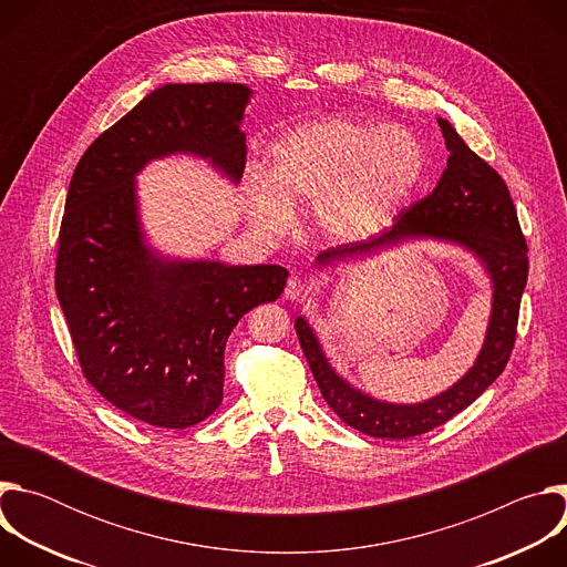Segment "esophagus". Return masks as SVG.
<instances>
[{"label": "esophagus", "mask_w": 567, "mask_h": 567, "mask_svg": "<svg viewBox=\"0 0 567 567\" xmlns=\"http://www.w3.org/2000/svg\"><path fill=\"white\" fill-rule=\"evenodd\" d=\"M307 293H309V285L305 280H300L298 276H291L287 280V287H285V298L287 300H302Z\"/></svg>", "instance_id": "obj_1"}]
</instances>
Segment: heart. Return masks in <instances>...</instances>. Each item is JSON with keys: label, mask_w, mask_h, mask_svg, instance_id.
Listing matches in <instances>:
<instances>
[{"label": "heart", "mask_w": 567, "mask_h": 567, "mask_svg": "<svg viewBox=\"0 0 567 567\" xmlns=\"http://www.w3.org/2000/svg\"><path fill=\"white\" fill-rule=\"evenodd\" d=\"M426 173L422 141L401 125L322 118L278 136L269 175L249 179V215L267 237L293 221L291 206L313 204V224L337 241L385 228Z\"/></svg>", "instance_id": "b5f03b06"}]
</instances>
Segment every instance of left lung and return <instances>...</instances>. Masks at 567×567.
I'll return each mask as SVG.
<instances>
[{"label":"left lung","mask_w":567,"mask_h":567,"mask_svg":"<svg viewBox=\"0 0 567 567\" xmlns=\"http://www.w3.org/2000/svg\"><path fill=\"white\" fill-rule=\"evenodd\" d=\"M449 161L435 190L401 210L396 224L359 245L318 254L316 267L372 256L406 239H440L471 251L492 278V316L473 368L444 392L420 403H390L348 383L328 361L305 316L296 318V334L311 374L328 406L352 429L370 437L406 440L446 424L487 390L505 370L516 343L520 296L527 282V245L503 177L480 158L444 118H437Z\"/></svg>","instance_id":"obj_1"}]
</instances>
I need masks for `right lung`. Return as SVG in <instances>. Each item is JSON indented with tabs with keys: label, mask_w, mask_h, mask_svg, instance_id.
<instances>
[{
	"label": "right lung",
	"mask_w": 567,
	"mask_h": 567,
	"mask_svg": "<svg viewBox=\"0 0 567 567\" xmlns=\"http://www.w3.org/2000/svg\"><path fill=\"white\" fill-rule=\"evenodd\" d=\"M251 94L237 83L158 87L87 147L69 184L55 293L80 368L112 406L156 429L217 411L233 328L276 300L289 271L161 256L141 228L136 175L154 158L195 154L237 184Z\"/></svg>",
	"instance_id": "right-lung-1"
}]
</instances>
